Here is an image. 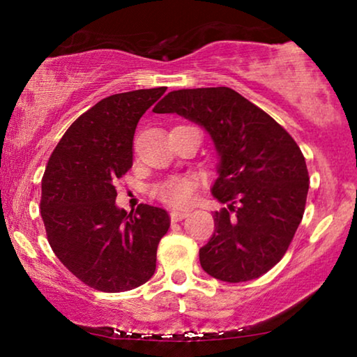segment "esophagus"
I'll list each match as a JSON object with an SVG mask.
<instances>
[{
    "mask_svg": "<svg viewBox=\"0 0 357 357\" xmlns=\"http://www.w3.org/2000/svg\"><path fill=\"white\" fill-rule=\"evenodd\" d=\"M187 216H188V211H178V209H172V211H170V219H172V222L182 221V219H185Z\"/></svg>",
    "mask_w": 357,
    "mask_h": 357,
    "instance_id": "esophagus-1",
    "label": "esophagus"
}]
</instances>
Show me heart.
<instances>
[{
	"label": "heart",
	"mask_w": 357,
	"mask_h": 357,
	"mask_svg": "<svg viewBox=\"0 0 357 357\" xmlns=\"http://www.w3.org/2000/svg\"><path fill=\"white\" fill-rule=\"evenodd\" d=\"M198 182L192 175H175L154 187V195L170 206H187L193 202Z\"/></svg>",
	"instance_id": "b5f03b06"
}]
</instances>
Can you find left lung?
<instances>
[{
  "label": "left lung",
  "instance_id": "left-lung-1",
  "mask_svg": "<svg viewBox=\"0 0 357 357\" xmlns=\"http://www.w3.org/2000/svg\"><path fill=\"white\" fill-rule=\"evenodd\" d=\"M155 114H178L208 131L221 158L211 193L226 204L199 248L209 276L226 282L260 278L284 257L304 216L309 172L282 126L231 87L172 91Z\"/></svg>",
  "mask_w": 357,
  "mask_h": 357
}]
</instances>
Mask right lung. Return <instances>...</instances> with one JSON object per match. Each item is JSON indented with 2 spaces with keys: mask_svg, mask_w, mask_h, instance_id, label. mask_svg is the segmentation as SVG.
Returning <instances> with one entry per match:
<instances>
[{
  "mask_svg": "<svg viewBox=\"0 0 357 357\" xmlns=\"http://www.w3.org/2000/svg\"><path fill=\"white\" fill-rule=\"evenodd\" d=\"M167 87L105 97L75 120L48 159L40 214L52 250L84 284L123 292L155 271L158 245L170 227L165 209L116 208L115 182L133 165V136Z\"/></svg>",
  "mask_w": 357,
  "mask_h": 357,
  "instance_id": "obj_1",
  "label": "right lung"
}]
</instances>
